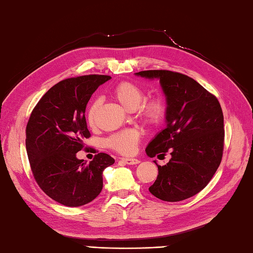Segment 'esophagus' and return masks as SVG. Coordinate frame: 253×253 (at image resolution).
<instances>
[{"label": "esophagus", "instance_id": "1", "mask_svg": "<svg viewBox=\"0 0 253 253\" xmlns=\"http://www.w3.org/2000/svg\"><path fill=\"white\" fill-rule=\"evenodd\" d=\"M121 162L126 165H137L139 164V160L135 159V158H122Z\"/></svg>", "mask_w": 253, "mask_h": 253}]
</instances>
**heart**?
Listing matches in <instances>:
<instances>
[{
    "instance_id": "1",
    "label": "heart",
    "mask_w": 253,
    "mask_h": 253,
    "mask_svg": "<svg viewBox=\"0 0 253 253\" xmlns=\"http://www.w3.org/2000/svg\"><path fill=\"white\" fill-rule=\"evenodd\" d=\"M111 95L118 103L126 109L131 110L137 107L138 116L146 125H159L166 116L168 100L165 95L159 93L143 100L145 96L144 89L132 81H121L117 83L111 89ZM99 106V98L93 99L88 105L86 120L89 126L96 125V115ZM139 139H141V133L135 128H128V130L112 134L107 139V145L122 155H131L136 150Z\"/></svg>"
}]
</instances>
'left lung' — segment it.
<instances>
[{"label":"left lung","mask_w":253,"mask_h":253,"mask_svg":"<svg viewBox=\"0 0 253 253\" xmlns=\"http://www.w3.org/2000/svg\"><path fill=\"white\" fill-rule=\"evenodd\" d=\"M137 76L158 78L167 96V127L151 141L150 158L171 159L158 166V176L149 187L164 201H181L203 190L221 164L224 150V117L212 93L192 78L170 70H144Z\"/></svg>","instance_id":"8db88e82"}]
</instances>
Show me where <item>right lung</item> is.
<instances>
[{"label": "right lung", "instance_id": "1", "mask_svg": "<svg viewBox=\"0 0 253 253\" xmlns=\"http://www.w3.org/2000/svg\"><path fill=\"white\" fill-rule=\"evenodd\" d=\"M110 76L68 78L55 84L33 108L26 127L31 171L48 197L67 207L91 203L103 189V171L115 159L98 153L93 160L77 158L91 136L84 112L92 94Z\"/></svg>", "mask_w": 253, "mask_h": 253}]
</instances>
